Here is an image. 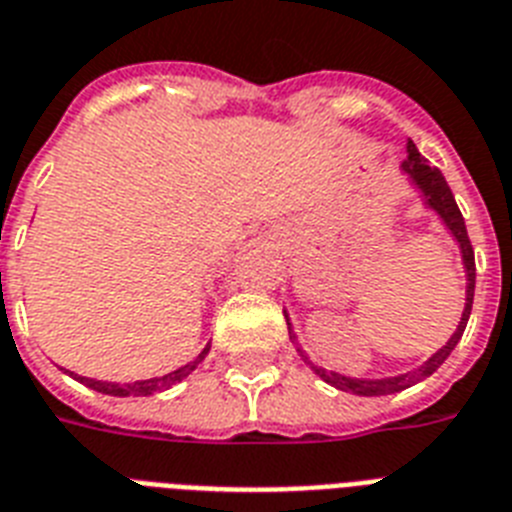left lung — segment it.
<instances>
[{
  "label": "left lung",
  "mask_w": 512,
  "mask_h": 512,
  "mask_svg": "<svg viewBox=\"0 0 512 512\" xmlns=\"http://www.w3.org/2000/svg\"><path fill=\"white\" fill-rule=\"evenodd\" d=\"M402 170H405L410 181H413L418 189L423 191V199H426V205L434 210L439 218L444 220V226L450 228L452 236L458 239L460 244V252H463V265H465V273H468V286H465V310H463V318H460V326L458 331L450 336V342L444 344L442 350L431 355L426 363L413 373H402V376H394V378H373V381H365V378H350V376H339V373H328L318 365H313L307 360V355H302L310 368H313L323 381H328L331 386L336 389H342V392H350V394H360V397H381V394H394V392H402L407 386L418 384L423 378H429L431 373L439 368V365L450 357V352L455 350V344L460 342V336L465 331V323L471 318V307H473V286H476V260H473V247H471V239H468V231H465V220L460 215V207L452 197L450 186L444 181L442 170L439 168H431L426 157L415 149L413 141H407V160L402 162ZM286 315V313H284ZM286 326H289V318H286ZM289 334H292V326H289ZM294 339V334H292ZM302 352V350H299Z\"/></svg>",
  "instance_id": "obj_1"
}]
</instances>
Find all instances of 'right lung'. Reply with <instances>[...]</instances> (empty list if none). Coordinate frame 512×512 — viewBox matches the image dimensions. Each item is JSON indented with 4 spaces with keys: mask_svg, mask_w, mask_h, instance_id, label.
Here are the masks:
<instances>
[{
    "mask_svg": "<svg viewBox=\"0 0 512 512\" xmlns=\"http://www.w3.org/2000/svg\"><path fill=\"white\" fill-rule=\"evenodd\" d=\"M207 352H210V344H207L205 350L199 352V357L194 360V363L184 365V368H178V371H173V373H165V376H160V378H147V381H134V384H112V381L83 378V376H76V373H70V376H76L81 384H86L89 389H94V392L110 394V397H149V394L165 392V389H170L173 384H178L181 378L189 376V373L194 371V368H197L202 360H205Z\"/></svg>",
    "mask_w": 512,
    "mask_h": 512,
    "instance_id": "right-lung-1",
    "label": "right lung"
}]
</instances>
